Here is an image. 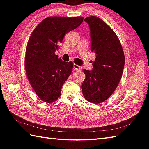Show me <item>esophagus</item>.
Wrapping results in <instances>:
<instances>
[{
	"label": "esophagus",
	"mask_w": 149,
	"mask_h": 149,
	"mask_svg": "<svg viewBox=\"0 0 149 149\" xmlns=\"http://www.w3.org/2000/svg\"><path fill=\"white\" fill-rule=\"evenodd\" d=\"M74 68L75 70H77V71H81L82 70V68L77 64H74Z\"/></svg>",
	"instance_id": "1"
}]
</instances>
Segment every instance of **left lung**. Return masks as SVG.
<instances>
[{"mask_svg":"<svg viewBox=\"0 0 149 149\" xmlns=\"http://www.w3.org/2000/svg\"><path fill=\"white\" fill-rule=\"evenodd\" d=\"M89 24L91 50L96 55L91 71L84 70L83 95L88 101L99 104L107 100L119 84L123 74L125 56L115 32L97 16L85 19Z\"/></svg>","mask_w":149,"mask_h":149,"instance_id":"obj_1","label":"left lung"}]
</instances>
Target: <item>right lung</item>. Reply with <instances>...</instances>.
<instances>
[{"mask_svg":"<svg viewBox=\"0 0 149 149\" xmlns=\"http://www.w3.org/2000/svg\"><path fill=\"white\" fill-rule=\"evenodd\" d=\"M84 17L51 16L35 27L27 42L25 68L33 89L40 99L53 102L61 95L62 86L72 74V62L62 61L55 51L64 35L79 26Z\"/></svg>","mask_w":149,"mask_h":149,"instance_id":"right-lung-1","label":"right lung"}]
</instances>
